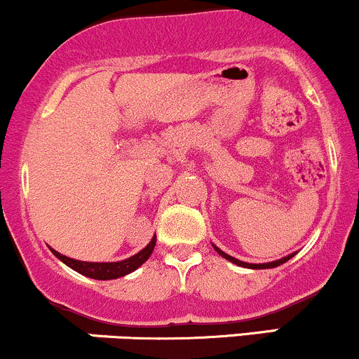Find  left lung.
<instances>
[{
  "label": "left lung",
  "instance_id": "1",
  "mask_svg": "<svg viewBox=\"0 0 359 359\" xmlns=\"http://www.w3.org/2000/svg\"><path fill=\"white\" fill-rule=\"evenodd\" d=\"M212 246H214V250H215V252H217L219 255H221L222 258H226V260H229L231 264H234V265H240V267H245V269H273V267H279V265H283L284 262H287L289 258H292V257L296 255V253H289V255L283 257V258H279V260L267 262V264H248V262L238 260V258H234V257L227 255V253L222 252V250H221V248H217V246H215V245H212Z\"/></svg>",
  "mask_w": 359,
  "mask_h": 359
}]
</instances>
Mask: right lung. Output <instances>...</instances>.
I'll return each instance as SVG.
<instances>
[{
    "label": "right lung",
    "mask_w": 359,
    "mask_h": 359,
    "mask_svg": "<svg viewBox=\"0 0 359 359\" xmlns=\"http://www.w3.org/2000/svg\"><path fill=\"white\" fill-rule=\"evenodd\" d=\"M154 246H156V234H154V238L149 241V245L145 246L144 250L135 253L133 257L125 258V260H119V262H82V260H75V258H70L67 255H61L60 252L53 250L51 246H49V250H51L53 255L60 258L63 264H67L68 267L73 269V271H76L79 273H82V276H87L90 277V279H97V280H111L137 271V269L140 267L142 264H145V262L149 260V257L152 255Z\"/></svg>",
    "instance_id": "1"
}]
</instances>
